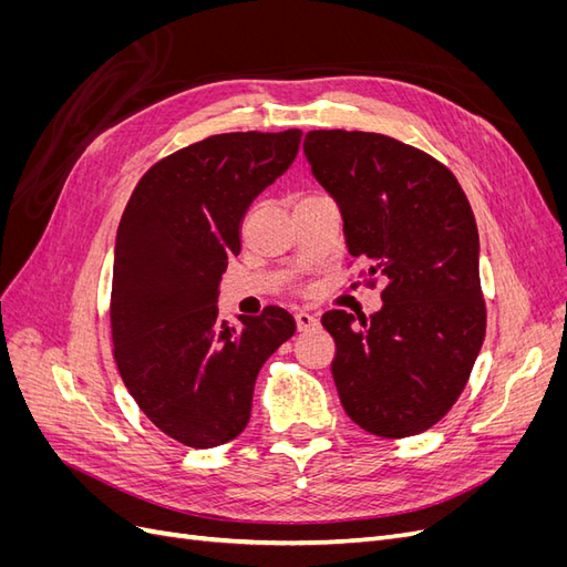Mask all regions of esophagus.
Returning a JSON list of instances; mask_svg holds the SVG:
<instances>
[{"label": "esophagus", "instance_id": "obj_1", "mask_svg": "<svg viewBox=\"0 0 567 567\" xmlns=\"http://www.w3.org/2000/svg\"><path fill=\"white\" fill-rule=\"evenodd\" d=\"M296 323H298V331H307V329H312V326H317V317L310 312H298Z\"/></svg>", "mask_w": 567, "mask_h": 567}]
</instances>
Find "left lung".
Returning a JSON list of instances; mask_svg holds the SVG:
<instances>
[{
  "label": "left lung",
  "mask_w": 567,
  "mask_h": 567,
  "mask_svg": "<svg viewBox=\"0 0 567 567\" xmlns=\"http://www.w3.org/2000/svg\"><path fill=\"white\" fill-rule=\"evenodd\" d=\"M302 146L367 265L359 277L383 281L381 312L321 317L342 409L371 435H419L456 404L485 340L471 203L447 165L392 136L312 130Z\"/></svg>",
  "instance_id": "1"
}]
</instances>
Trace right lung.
Here are the masks:
<instances>
[{
	"mask_svg": "<svg viewBox=\"0 0 567 567\" xmlns=\"http://www.w3.org/2000/svg\"><path fill=\"white\" fill-rule=\"evenodd\" d=\"M300 140V130L229 132L179 148L146 169L120 219L113 359L146 419L186 447L246 431L257 373L296 333L284 307L236 329L215 302L248 205L296 161Z\"/></svg>",
	"mask_w": 567,
	"mask_h": 567,
	"instance_id": "right-lung-1",
	"label": "right lung"
}]
</instances>
